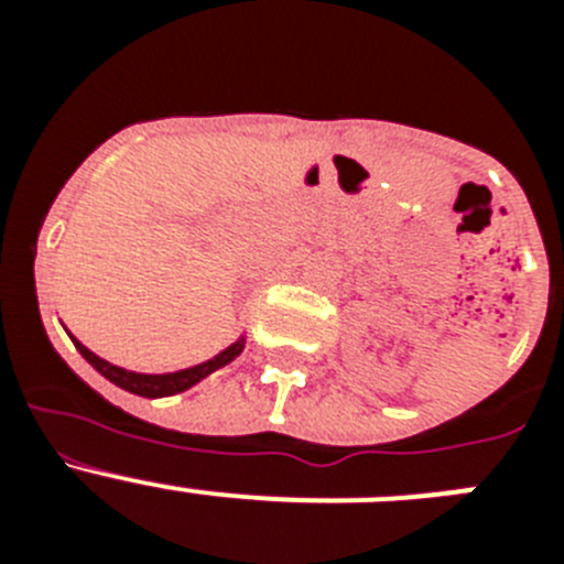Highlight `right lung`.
<instances>
[{"label": "right lung", "instance_id": "right-lung-1", "mask_svg": "<svg viewBox=\"0 0 564 564\" xmlns=\"http://www.w3.org/2000/svg\"><path fill=\"white\" fill-rule=\"evenodd\" d=\"M73 344H76L78 352H82V356L87 358V361L93 364L104 378H109L115 387H121V390L134 392V395H143V398H163V395H174V392L188 390V387H194L197 381L212 376L214 370L226 367L228 361H234V358L242 352V341H237L231 344L228 350H223L220 356H214L212 361H203L197 364V367H188V370L166 372V376H143V372H129V370H121V367H115V364L104 361V358H98L96 352L87 350L78 338H73Z\"/></svg>", "mask_w": 564, "mask_h": 564}]
</instances>
